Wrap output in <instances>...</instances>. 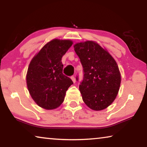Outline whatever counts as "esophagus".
<instances>
[{"mask_svg":"<svg viewBox=\"0 0 147 147\" xmlns=\"http://www.w3.org/2000/svg\"><path fill=\"white\" fill-rule=\"evenodd\" d=\"M71 80H73V82H74V83H75V82H76V78H75V77L73 76H71Z\"/></svg>","mask_w":147,"mask_h":147,"instance_id":"esophagus-1","label":"esophagus"}]
</instances>
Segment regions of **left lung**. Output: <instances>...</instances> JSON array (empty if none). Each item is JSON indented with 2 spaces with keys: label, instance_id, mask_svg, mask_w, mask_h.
<instances>
[{
  "label": "left lung",
  "instance_id": "8db88e82",
  "mask_svg": "<svg viewBox=\"0 0 147 147\" xmlns=\"http://www.w3.org/2000/svg\"><path fill=\"white\" fill-rule=\"evenodd\" d=\"M74 48L83 67L79 89L84 103L93 110H102L118 94L121 77L117 64L106 49L93 41L76 43Z\"/></svg>",
  "mask_w": 147,
  "mask_h": 147
}]
</instances>
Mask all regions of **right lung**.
I'll return each instance as SVG.
<instances>
[{
	"mask_svg": "<svg viewBox=\"0 0 147 147\" xmlns=\"http://www.w3.org/2000/svg\"><path fill=\"white\" fill-rule=\"evenodd\" d=\"M73 41L53 39L47 43L30 63L26 84L32 98L39 106L56 109L64 100L66 91L73 84L62 73L61 58Z\"/></svg>",
	"mask_w": 147,
	"mask_h": 147,
	"instance_id": "right-lung-1",
	"label": "right lung"
}]
</instances>
